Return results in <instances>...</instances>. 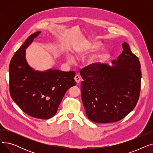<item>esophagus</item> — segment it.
Segmentation results:
<instances>
[{
  "instance_id": "34e87169",
  "label": "esophagus",
  "mask_w": 153,
  "mask_h": 153,
  "mask_svg": "<svg viewBox=\"0 0 153 153\" xmlns=\"http://www.w3.org/2000/svg\"><path fill=\"white\" fill-rule=\"evenodd\" d=\"M74 80L77 84H79L80 81H81V77H80L79 75H76V76L74 77Z\"/></svg>"
}]
</instances>
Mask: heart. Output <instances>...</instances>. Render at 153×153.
Returning a JSON list of instances; mask_svg holds the SVG:
<instances>
[{"label":"heart","instance_id":"b5f03b06","mask_svg":"<svg viewBox=\"0 0 153 153\" xmlns=\"http://www.w3.org/2000/svg\"><path fill=\"white\" fill-rule=\"evenodd\" d=\"M99 47V43L97 42H91L87 43L85 46V49L84 51L79 52L77 54V56L80 58H82L85 56V54L87 51H94L97 50ZM109 56V53L107 50H103L100 51L96 54L94 57L92 59L91 62L92 64H97L105 61ZM67 60L69 62H74L75 61L74 57L72 56H68L67 57Z\"/></svg>","mask_w":153,"mask_h":153}]
</instances>
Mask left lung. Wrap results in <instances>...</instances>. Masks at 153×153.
<instances>
[{
    "instance_id": "obj_1",
    "label": "left lung",
    "mask_w": 153,
    "mask_h": 153,
    "mask_svg": "<svg viewBox=\"0 0 153 153\" xmlns=\"http://www.w3.org/2000/svg\"><path fill=\"white\" fill-rule=\"evenodd\" d=\"M113 66L99 63L82 68L81 89L87 118L105 123L118 122L131 112L137 103L141 90L140 61L127 43Z\"/></svg>"
}]
</instances>
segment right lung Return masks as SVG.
I'll return each mask as SVG.
<instances>
[{
	"instance_id": "1",
	"label": "right lung",
	"mask_w": 153,
	"mask_h": 153,
	"mask_svg": "<svg viewBox=\"0 0 153 153\" xmlns=\"http://www.w3.org/2000/svg\"><path fill=\"white\" fill-rule=\"evenodd\" d=\"M41 31L31 35L15 52L9 65L11 97L27 115L46 120L53 117L66 91L76 84L74 71L58 69L38 71L25 58L26 48Z\"/></svg>"
}]
</instances>
